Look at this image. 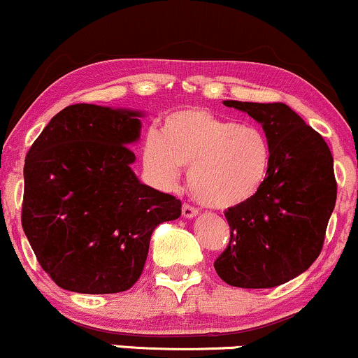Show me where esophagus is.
I'll list each match as a JSON object with an SVG mask.
<instances>
[{"label":"esophagus","instance_id":"obj_1","mask_svg":"<svg viewBox=\"0 0 358 358\" xmlns=\"http://www.w3.org/2000/svg\"><path fill=\"white\" fill-rule=\"evenodd\" d=\"M196 213H199V208H195V207H193V205H190V203H183V207H182V215L185 217V219H193V217H195Z\"/></svg>","mask_w":358,"mask_h":358}]
</instances>
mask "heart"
Returning <instances> with one entry per match:
<instances>
[{"mask_svg": "<svg viewBox=\"0 0 358 358\" xmlns=\"http://www.w3.org/2000/svg\"><path fill=\"white\" fill-rule=\"evenodd\" d=\"M145 170L159 185H171L180 166L199 202L234 208L261 192L273 163V145L259 126L237 124L207 109H180L163 119L159 134L141 145Z\"/></svg>", "mask_w": 358, "mask_h": 358, "instance_id": "b5f03b06", "label": "heart"}]
</instances>
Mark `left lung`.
I'll return each mask as SVG.
<instances>
[{
  "mask_svg": "<svg viewBox=\"0 0 358 358\" xmlns=\"http://www.w3.org/2000/svg\"><path fill=\"white\" fill-rule=\"evenodd\" d=\"M224 104L262 126L273 163L261 192L225 210L231 241L213 268L231 286H279L305 273L322 252L336 202L334 156L322 134L282 102Z\"/></svg>",
  "mask_w": 358,
  "mask_h": 358,
  "instance_id": "8db88e82",
  "label": "left lung"
}]
</instances>
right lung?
Instances as JSON below:
<instances>
[{
	"label": "right lung",
	"mask_w": 358,
	"mask_h": 358,
	"mask_svg": "<svg viewBox=\"0 0 358 358\" xmlns=\"http://www.w3.org/2000/svg\"><path fill=\"white\" fill-rule=\"evenodd\" d=\"M141 113L94 104L62 109L24 159L22 225L45 273L64 289L110 294L141 276L151 234L182 202L141 183Z\"/></svg>",
	"instance_id": "obj_1"
}]
</instances>
